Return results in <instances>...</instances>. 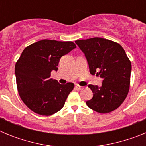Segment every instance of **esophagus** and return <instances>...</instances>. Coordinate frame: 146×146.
I'll return each mask as SVG.
<instances>
[{
    "label": "esophagus",
    "instance_id": "obj_1",
    "mask_svg": "<svg viewBox=\"0 0 146 146\" xmlns=\"http://www.w3.org/2000/svg\"><path fill=\"white\" fill-rule=\"evenodd\" d=\"M82 88V86H79V85H76L75 86V89L76 90H77V91H80V90H81Z\"/></svg>",
    "mask_w": 146,
    "mask_h": 146
}]
</instances>
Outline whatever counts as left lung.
Returning a JSON list of instances; mask_svg holds the SVG:
<instances>
[{"label": "left lung", "mask_w": 146, "mask_h": 146, "mask_svg": "<svg viewBox=\"0 0 146 146\" xmlns=\"http://www.w3.org/2000/svg\"><path fill=\"white\" fill-rule=\"evenodd\" d=\"M75 43L86 55L90 73L103 79L101 86L88 85L94 96L86 104L99 113L116 110L130 87L131 64L123 48L118 43L99 37L77 40Z\"/></svg>", "instance_id": "8db88e82"}]
</instances>
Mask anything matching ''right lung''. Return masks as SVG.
I'll return each instance as SVG.
<instances>
[{"label":"right lung","mask_w":146,"mask_h":146,"mask_svg":"<svg viewBox=\"0 0 146 146\" xmlns=\"http://www.w3.org/2000/svg\"><path fill=\"white\" fill-rule=\"evenodd\" d=\"M76 48L72 42L44 39L25 47L15 65L17 91L35 113L49 116L64 107L74 83H58L50 77L58 70L60 58Z\"/></svg>","instance_id":"add662e5"}]
</instances>
